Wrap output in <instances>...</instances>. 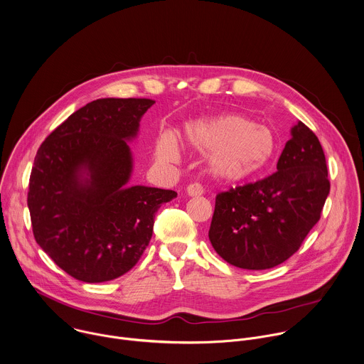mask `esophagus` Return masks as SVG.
I'll list each match as a JSON object with an SVG mask.
<instances>
[{"mask_svg": "<svg viewBox=\"0 0 364 364\" xmlns=\"http://www.w3.org/2000/svg\"><path fill=\"white\" fill-rule=\"evenodd\" d=\"M186 193H187V196H190V197H198V196H201V194L204 193V190H203V187H201L198 183H194V184H190V186L186 188Z\"/></svg>", "mask_w": 364, "mask_h": 364, "instance_id": "34e87169", "label": "esophagus"}]
</instances>
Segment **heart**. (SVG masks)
<instances>
[{
	"mask_svg": "<svg viewBox=\"0 0 364 364\" xmlns=\"http://www.w3.org/2000/svg\"><path fill=\"white\" fill-rule=\"evenodd\" d=\"M181 139L190 150L207 154L210 174L227 183L254 178L271 164L278 150L272 129L240 114L193 120L184 126ZM157 153L163 160H174L177 144L173 137L163 134L157 141Z\"/></svg>",
	"mask_w": 364,
	"mask_h": 364,
	"instance_id": "obj_1",
	"label": "heart"
}]
</instances>
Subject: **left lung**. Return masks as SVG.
I'll list each match as a JSON object with an SVG mask.
<instances>
[{
  "label": "left lung",
  "instance_id": "left-lung-1",
  "mask_svg": "<svg viewBox=\"0 0 364 364\" xmlns=\"http://www.w3.org/2000/svg\"><path fill=\"white\" fill-rule=\"evenodd\" d=\"M272 176L215 198L208 231L217 254L242 269H269L291 258L321 220L331 191L323 149L302 122Z\"/></svg>",
  "mask_w": 364,
  "mask_h": 364
}]
</instances>
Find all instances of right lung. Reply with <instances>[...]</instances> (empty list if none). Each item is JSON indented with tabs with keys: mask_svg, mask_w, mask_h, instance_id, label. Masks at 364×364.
Masks as SVG:
<instances>
[{
	"mask_svg": "<svg viewBox=\"0 0 364 364\" xmlns=\"http://www.w3.org/2000/svg\"><path fill=\"white\" fill-rule=\"evenodd\" d=\"M151 99H97L72 113L41 144L28 208L38 245L68 275L97 284L130 271L150 242L154 214L177 197L127 183Z\"/></svg>",
	"mask_w": 364,
	"mask_h": 364,
	"instance_id": "right-lung-1",
	"label": "right lung"
}]
</instances>
